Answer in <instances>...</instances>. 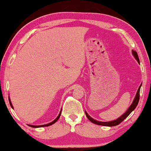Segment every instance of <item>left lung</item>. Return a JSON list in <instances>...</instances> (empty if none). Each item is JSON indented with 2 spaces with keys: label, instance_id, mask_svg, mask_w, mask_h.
Wrapping results in <instances>:
<instances>
[{
  "label": "left lung",
  "instance_id": "1",
  "mask_svg": "<svg viewBox=\"0 0 151 151\" xmlns=\"http://www.w3.org/2000/svg\"><path fill=\"white\" fill-rule=\"evenodd\" d=\"M132 53H133V56H134V58H136V60H137V61H138V62H140L139 58H138V54H137L136 52V51H133V50ZM141 85H140L139 88H138V91H137L136 95V97H135L134 100H133L132 104L130 106V107L129 108V109H128V110L126 111V113L123 114V115L121 116V117H119V119H116V120H114V121H109V122H101V121H98L94 120V119H93L92 118L90 117L88 115V114L85 111L86 117L88 118V119H89V120L91 121V122H92L93 124H97V125L106 126H115L119 125V124H120L122 122V121H124L126 117L129 116V114H131V112H132L135 109H136V106L138 105V101H139V99H140V89H141Z\"/></svg>",
  "mask_w": 151,
  "mask_h": 151
}]
</instances>
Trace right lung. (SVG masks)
Segmentation results:
<instances>
[{
  "label": "right lung",
  "instance_id": "obj_1",
  "mask_svg": "<svg viewBox=\"0 0 151 151\" xmlns=\"http://www.w3.org/2000/svg\"><path fill=\"white\" fill-rule=\"evenodd\" d=\"M10 106H11L12 108H13V106H12V104H11V102H10ZM60 115H61V111H60V114H59V115H58V116L56 118V119H55V120H54V121H52V122L50 123V124H45V125H41V126H32V125H28V126H30V127H32V128H40V127H45V126H50V125H52L53 124H55V123L56 122V121H58V119H59V118H60Z\"/></svg>",
  "mask_w": 151,
  "mask_h": 151
}]
</instances>
